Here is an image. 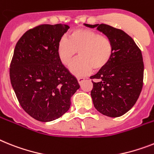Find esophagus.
Wrapping results in <instances>:
<instances>
[{"label":"esophagus","mask_w":154,"mask_h":154,"mask_svg":"<svg viewBox=\"0 0 154 154\" xmlns=\"http://www.w3.org/2000/svg\"><path fill=\"white\" fill-rule=\"evenodd\" d=\"M77 81H78L79 85H81L84 81H85V78H84V77H78V78H77Z\"/></svg>","instance_id":"34e87169"}]
</instances>
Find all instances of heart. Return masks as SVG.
I'll return each instance as SVG.
<instances>
[{
	"label": "heart",
	"instance_id": "1",
	"mask_svg": "<svg viewBox=\"0 0 154 154\" xmlns=\"http://www.w3.org/2000/svg\"><path fill=\"white\" fill-rule=\"evenodd\" d=\"M57 52L61 63L69 66L79 53V57L69 67L71 73L81 77L88 74L93 69H104L110 61L113 52V42L109 37L97 31L79 29L73 31L69 39L62 37L58 44Z\"/></svg>",
	"mask_w": 154,
	"mask_h": 154
}]
</instances>
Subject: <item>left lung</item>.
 I'll return each instance as SVG.
<instances>
[{"label": "left lung", "instance_id": "obj_1", "mask_svg": "<svg viewBox=\"0 0 154 154\" xmlns=\"http://www.w3.org/2000/svg\"><path fill=\"white\" fill-rule=\"evenodd\" d=\"M112 41L113 55L104 69L91 77V96L95 109L110 117H121L132 108L143 88V55L134 40L123 30L106 24H85Z\"/></svg>", "mask_w": 154, "mask_h": 154}]
</instances>
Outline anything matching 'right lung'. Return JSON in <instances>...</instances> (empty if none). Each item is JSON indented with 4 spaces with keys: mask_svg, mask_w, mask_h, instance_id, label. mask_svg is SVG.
I'll return each instance as SVG.
<instances>
[{
    "mask_svg": "<svg viewBox=\"0 0 154 154\" xmlns=\"http://www.w3.org/2000/svg\"><path fill=\"white\" fill-rule=\"evenodd\" d=\"M69 26H38L18 41L10 65L11 86L23 109L33 118L49 122L69 110L70 99L80 88L63 66L58 44Z\"/></svg>",
    "mask_w": 154,
    "mask_h": 154,
    "instance_id": "right-lung-1",
    "label": "right lung"
}]
</instances>
